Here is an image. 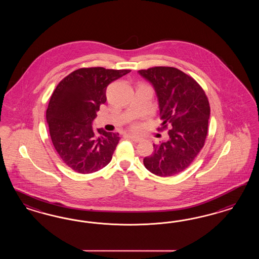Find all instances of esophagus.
<instances>
[{
  "label": "esophagus",
  "instance_id": "1",
  "mask_svg": "<svg viewBox=\"0 0 259 259\" xmlns=\"http://www.w3.org/2000/svg\"><path fill=\"white\" fill-rule=\"evenodd\" d=\"M128 138L131 140V141H133L134 142H140L141 141V138H139V137H137V136H134V135H128Z\"/></svg>",
  "mask_w": 259,
  "mask_h": 259
}]
</instances>
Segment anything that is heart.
<instances>
[{
  "label": "heart",
  "instance_id": "b5f03b06",
  "mask_svg": "<svg viewBox=\"0 0 259 259\" xmlns=\"http://www.w3.org/2000/svg\"><path fill=\"white\" fill-rule=\"evenodd\" d=\"M134 129H137L139 126L137 125V124H135V125L133 126Z\"/></svg>",
  "mask_w": 259,
  "mask_h": 259
}]
</instances>
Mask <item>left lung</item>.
Returning a JSON list of instances; mask_svg holds the SVG:
<instances>
[{
	"label": "left lung",
	"mask_w": 259,
	"mask_h": 259,
	"mask_svg": "<svg viewBox=\"0 0 259 259\" xmlns=\"http://www.w3.org/2000/svg\"><path fill=\"white\" fill-rule=\"evenodd\" d=\"M157 93L158 130L169 129V140L154 144V153L144 157L146 169L158 177H172L185 170L202 149L208 132L210 104L202 87L184 72L169 66L139 70Z\"/></svg>",
	"instance_id": "8db88e82"
}]
</instances>
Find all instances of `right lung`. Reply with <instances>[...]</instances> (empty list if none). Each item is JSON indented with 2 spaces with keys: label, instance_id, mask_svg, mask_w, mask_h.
I'll return each instance as SVG.
<instances>
[{
  "label": "right lung",
  "instance_id": "obj_1",
  "mask_svg": "<svg viewBox=\"0 0 259 259\" xmlns=\"http://www.w3.org/2000/svg\"><path fill=\"white\" fill-rule=\"evenodd\" d=\"M130 71L79 68L56 87L47 110L49 134L58 155L75 172H97L111 161L118 133L96 132L90 125L106 102L107 87Z\"/></svg>",
  "mask_w": 259,
  "mask_h": 259
}]
</instances>
